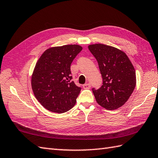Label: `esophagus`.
I'll return each mask as SVG.
<instances>
[{"label":"esophagus","instance_id":"esophagus-1","mask_svg":"<svg viewBox=\"0 0 158 158\" xmlns=\"http://www.w3.org/2000/svg\"><path fill=\"white\" fill-rule=\"evenodd\" d=\"M83 87L84 88V89H90L91 85L89 83H85V84H84V85H83Z\"/></svg>","mask_w":158,"mask_h":158}]
</instances>
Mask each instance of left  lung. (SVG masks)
Wrapping results in <instances>:
<instances>
[{
    "label": "left lung",
    "mask_w": 158,
    "mask_h": 158,
    "mask_svg": "<svg viewBox=\"0 0 158 158\" xmlns=\"http://www.w3.org/2000/svg\"><path fill=\"white\" fill-rule=\"evenodd\" d=\"M88 48L98 61L103 85L93 89L96 102L112 110L126 103L136 85V74L132 62L123 51L115 47L96 44Z\"/></svg>",
    "instance_id": "8db88e82"
}]
</instances>
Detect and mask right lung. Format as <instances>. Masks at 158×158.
<instances>
[{
    "instance_id": "1",
    "label": "right lung",
    "mask_w": 158,
    "mask_h": 158,
    "mask_svg": "<svg viewBox=\"0 0 158 158\" xmlns=\"http://www.w3.org/2000/svg\"><path fill=\"white\" fill-rule=\"evenodd\" d=\"M82 49L77 44L51 47L36 62L31 88L35 98L48 110L61 114L75 105L81 87L71 81V64Z\"/></svg>"
}]
</instances>
